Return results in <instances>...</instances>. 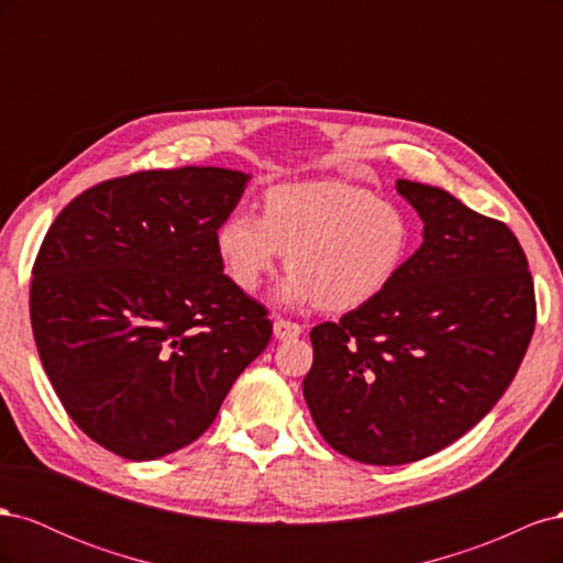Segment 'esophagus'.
I'll use <instances>...</instances> for the list:
<instances>
[{
	"label": "esophagus",
	"mask_w": 563,
	"mask_h": 563,
	"mask_svg": "<svg viewBox=\"0 0 563 563\" xmlns=\"http://www.w3.org/2000/svg\"><path fill=\"white\" fill-rule=\"evenodd\" d=\"M300 331H302L300 323H296V321H288V319H282V317L275 319V338H279V340L298 338Z\"/></svg>",
	"instance_id": "obj_1"
}]
</instances>
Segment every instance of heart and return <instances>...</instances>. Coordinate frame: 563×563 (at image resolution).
Returning a JSON list of instances; mask_svg holds the SVG:
<instances>
[{
    "label": "heart",
    "mask_w": 563,
    "mask_h": 563,
    "mask_svg": "<svg viewBox=\"0 0 563 563\" xmlns=\"http://www.w3.org/2000/svg\"><path fill=\"white\" fill-rule=\"evenodd\" d=\"M413 249V225L395 201L345 180L269 187L263 216L232 211L216 230V253L244 294L275 272L286 253L279 298L347 312L397 282Z\"/></svg>",
    "instance_id": "b5f03b06"
}]
</instances>
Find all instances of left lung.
Returning a JSON list of instances; mask_svg holds the SVG:
<instances>
[{"instance_id": "8db88e82", "label": "left lung", "mask_w": 563, "mask_h": 563, "mask_svg": "<svg viewBox=\"0 0 563 563\" xmlns=\"http://www.w3.org/2000/svg\"><path fill=\"white\" fill-rule=\"evenodd\" d=\"M420 249L383 296L310 331L302 380L319 434L356 463L404 465L453 444L515 380L536 329L526 253L500 220L397 180Z\"/></svg>"}]
</instances>
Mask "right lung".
I'll return each instance as SVG.
<instances>
[{
	"label": "right lung",
	"instance_id": "right-lung-1",
	"mask_svg": "<svg viewBox=\"0 0 563 563\" xmlns=\"http://www.w3.org/2000/svg\"><path fill=\"white\" fill-rule=\"evenodd\" d=\"M249 178L218 166L131 174L51 223L32 267V333L67 416L103 449L155 460L192 444L267 347V310L216 253Z\"/></svg>",
	"mask_w": 563,
	"mask_h": 563
}]
</instances>
